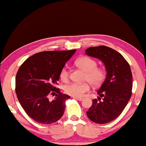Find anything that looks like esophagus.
<instances>
[{
    "mask_svg": "<svg viewBox=\"0 0 146 146\" xmlns=\"http://www.w3.org/2000/svg\"><path fill=\"white\" fill-rule=\"evenodd\" d=\"M73 98H75L76 100H79V101H81V100H83V98H81V97H73Z\"/></svg>",
    "mask_w": 146,
    "mask_h": 146,
    "instance_id": "esophagus-1",
    "label": "esophagus"
}]
</instances>
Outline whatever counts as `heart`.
I'll list each match as a JSON object with an SVG mask.
<instances>
[{"label": "heart", "instance_id": "heart-1", "mask_svg": "<svg viewBox=\"0 0 146 146\" xmlns=\"http://www.w3.org/2000/svg\"><path fill=\"white\" fill-rule=\"evenodd\" d=\"M78 66L86 72L85 79L88 80L92 85L98 86L105 77V71L100 67H97V63L94 59L87 56L82 57L76 61ZM69 73L67 67H64L60 72V78L63 82L69 79ZM67 94L74 97H81L90 91L89 83H73L67 85L65 88Z\"/></svg>", "mask_w": 146, "mask_h": 146}]
</instances>
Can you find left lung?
Returning a JSON list of instances; mask_svg holds the SVG:
<instances>
[{"label":"left lung","mask_w":146,"mask_h":146,"mask_svg":"<svg viewBox=\"0 0 146 146\" xmlns=\"http://www.w3.org/2000/svg\"><path fill=\"white\" fill-rule=\"evenodd\" d=\"M85 53L101 61L106 71L105 80L97 91L99 96L93 100L87 115L97 124L110 122L122 113L132 95L130 67L120 53L108 47H91Z\"/></svg>","instance_id":"8db88e82"}]
</instances>
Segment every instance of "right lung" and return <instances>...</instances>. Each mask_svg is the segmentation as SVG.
<instances>
[{
	"label": "right lung",
	"mask_w": 146,
	"mask_h": 146,
	"mask_svg": "<svg viewBox=\"0 0 146 146\" xmlns=\"http://www.w3.org/2000/svg\"><path fill=\"white\" fill-rule=\"evenodd\" d=\"M76 50L40 52L28 58L16 76V93L22 107L38 123L52 124L61 118L70 98L55 87L65 63ZM50 94L56 95L50 101Z\"/></svg>",
	"instance_id": "add662e5"
}]
</instances>
